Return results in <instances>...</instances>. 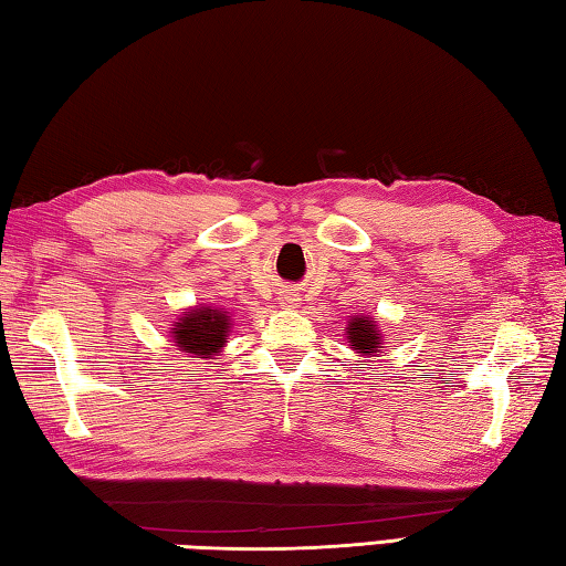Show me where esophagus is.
I'll use <instances>...</instances> for the list:
<instances>
[{"instance_id": "esophagus-1", "label": "esophagus", "mask_w": 566, "mask_h": 566, "mask_svg": "<svg viewBox=\"0 0 566 566\" xmlns=\"http://www.w3.org/2000/svg\"><path fill=\"white\" fill-rule=\"evenodd\" d=\"M291 303H295L293 295H285V305H291Z\"/></svg>"}]
</instances>
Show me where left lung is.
I'll list each match as a JSON object with an SVG mask.
<instances>
[{
    "instance_id": "1",
    "label": "left lung",
    "mask_w": 566,
    "mask_h": 566,
    "mask_svg": "<svg viewBox=\"0 0 566 566\" xmlns=\"http://www.w3.org/2000/svg\"><path fill=\"white\" fill-rule=\"evenodd\" d=\"M345 333H348V340L358 353H375L380 348V331L375 328L370 318H353Z\"/></svg>"
}]
</instances>
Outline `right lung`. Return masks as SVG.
Instances as JSON below:
<instances>
[{
    "label": "right lung",
    "instance_id": "1",
    "mask_svg": "<svg viewBox=\"0 0 566 566\" xmlns=\"http://www.w3.org/2000/svg\"><path fill=\"white\" fill-rule=\"evenodd\" d=\"M228 328H231V315L226 311H213L211 305L208 308H196L191 313H184V318L176 323L174 340L178 350L191 353L193 358L201 355V358H211V355L221 353V348L228 340Z\"/></svg>",
    "mask_w": 566,
    "mask_h": 566
}]
</instances>
